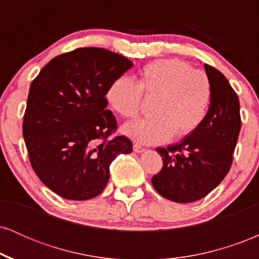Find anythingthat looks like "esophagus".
Returning a JSON list of instances; mask_svg holds the SVG:
<instances>
[{
	"instance_id": "esophagus-1",
	"label": "esophagus",
	"mask_w": 259,
	"mask_h": 259,
	"mask_svg": "<svg viewBox=\"0 0 259 259\" xmlns=\"http://www.w3.org/2000/svg\"><path fill=\"white\" fill-rule=\"evenodd\" d=\"M134 151H135V152L136 153H140V152H144V151H145V148L144 147H141V146H140V145H138V144H135V145H134Z\"/></svg>"
}]
</instances>
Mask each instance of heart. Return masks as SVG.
I'll return each mask as SVG.
<instances>
[{
  "instance_id": "1",
  "label": "heart",
  "mask_w": 259,
  "mask_h": 259,
  "mask_svg": "<svg viewBox=\"0 0 259 259\" xmlns=\"http://www.w3.org/2000/svg\"><path fill=\"white\" fill-rule=\"evenodd\" d=\"M142 94L154 99L151 106L154 117L130 121L123 133L140 144L157 145L197 130L209 111L213 90L203 70L181 59L165 58L145 65L138 81L125 75L113 80L106 100L118 115L130 119L141 112Z\"/></svg>"
}]
</instances>
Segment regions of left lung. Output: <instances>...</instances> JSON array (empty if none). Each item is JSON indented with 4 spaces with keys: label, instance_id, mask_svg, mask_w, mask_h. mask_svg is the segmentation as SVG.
Listing matches in <instances>:
<instances>
[{
    "label": "left lung",
    "instance_id": "8db88e82",
    "mask_svg": "<svg viewBox=\"0 0 259 259\" xmlns=\"http://www.w3.org/2000/svg\"><path fill=\"white\" fill-rule=\"evenodd\" d=\"M213 97L206 119L179 144L156 148L163 167L152 185L167 200L189 203L201 200L227 177L241 129L240 102L228 79L204 64Z\"/></svg>",
    "mask_w": 259,
    "mask_h": 259
}]
</instances>
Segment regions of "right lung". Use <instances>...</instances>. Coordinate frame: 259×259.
<instances>
[{"label": "right lung", "instance_id": "right-lung-1", "mask_svg": "<svg viewBox=\"0 0 259 259\" xmlns=\"http://www.w3.org/2000/svg\"><path fill=\"white\" fill-rule=\"evenodd\" d=\"M133 62L99 47H80L50 61L32 80L23 120L29 160L42 183L67 200L96 197L109 165L133 144L117 135L106 91Z\"/></svg>", "mask_w": 259, "mask_h": 259}]
</instances>
